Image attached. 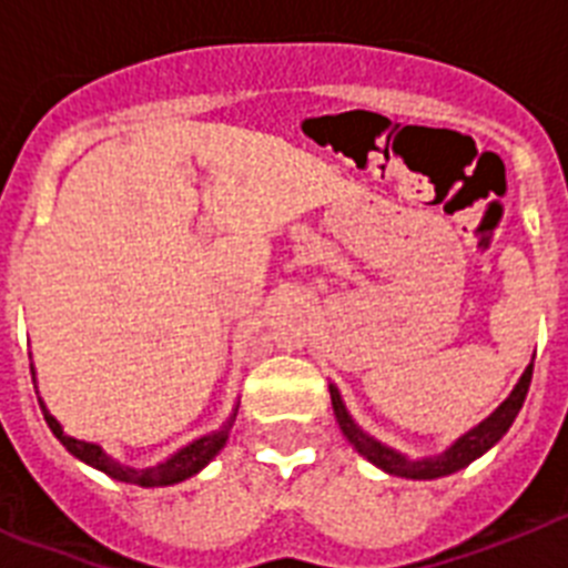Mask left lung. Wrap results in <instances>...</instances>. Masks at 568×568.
<instances>
[{
	"label": "left lung",
	"instance_id": "1",
	"mask_svg": "<svg viewBox=\"0 0 568 568\" xmlns=\"http://www.w3.org/2000/svg\"><path fill=\"white\" fill-rule=\"evenodd\" d=\"M531 366L535 364L526 366L524 375H520L518 384H515V389L509 393V398H506L489 418L480 420L478 426H471L469 433L460 435L453 446H446L444 453L429 455V458H409V455L398 453L393 446L381 444L373 435L364 433V429L353 420V415L346 413V404L341 400V393L335 384H329V398H333V413L341 426V433H344V438L355 446V453L364 455L369 464L384 469L386 475H395V478L435 480L444 478V475H453V471H460L464 466H469L471 460H478L480 455L489 453L491 446L498 444V440L509 433L511 420L518 418L520 406H524L526 400V393H529Z\"/></svg>",
	"mask_w": 568,
	"mask_h": 568
}]
</instances>
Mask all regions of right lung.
I'll list each match as a JSON object with an SVG mask.
<instances>
[{"label":"right lung","mask_w":568,"mask_h":568,"mask_svg":"<svg viewBox=\"0 0 568 568\" xmlns=\"http://www.w3.org/2000/svg\"><path fill=\"white\" fill-rule=\"evenodd\" d=\"M30 373H33V381H37V369H33V364H30ZM39 406H42V415H44V420H48L50 433L57 435L59 444H62L64 449L73 455V458L84 460V464L93 466V469H99V471H104V475H110L113 480H122V484H130V486H148V489L150 486L182 484V480L199 475V471H202L204 466H207L210 460H213L215 455L224 449V444H227V438H230V426H233L235 413H239V406H235L233 415H230V418L224 420V424L219 426L215 433L190 440L187 446L175 449V453L170 455L168 460H162V464L128 466V464H122V460H115L113 455L104 453L99 444L79 440V438H73V435L64 433L62 424H59L53 415H50V409L44 406L42 398H39Z\"/></svg>","instance_id":"1"}]
</instances>
